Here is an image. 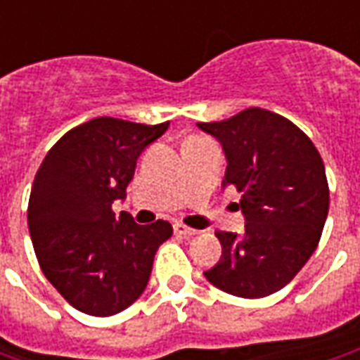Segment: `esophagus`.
<instances>
[{"label": "esophagus", "instance_id": "esophagus-1", "mask_svg": "<svg viewBox=\"0 0 360 360\" xmlns=\"http://www.w3.org/2000/svg\"><path fill=\"white\" fill-rule=\"evenodd\" d=\"M173 229H175V233L183 235V237H193V235L198 233L196 229H191V227L183 226V224H175V226H173Z\"/></svg>", "mask_w": 360, "mask_h": 360}]
</instances>
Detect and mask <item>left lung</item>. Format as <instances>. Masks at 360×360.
<instances>
[{"label":"left lung","instance_id":"1","mask_svg":"<svg viewBox=\"0 0 360 360\" xmlns=\"http://www.w3.org/2000/svg\"><path fill=\"white\" fill-rule=\"evenodd\" d=\"M198 129L221 144V187L241 193L237 208L247 221L241 235L216 233L221 258L204 278L235 297H268L316 250L330 208L324 162L299 127L260 108Z\"/></svg>","mask_w":360,"mask_h":360}]
</instances>
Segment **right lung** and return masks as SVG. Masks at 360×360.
<instances>
[{
  "mask_svg": "<svg viewBox=\"0 0 360 360\" xmlns=\"http://www.w3.org/2000/svg\"><path fill=\"white\" fill-rule=\"evenodd\" d=\"M169 123L96 117L59 139L36 173L28 231L38 264L75 309L111 316L146 289L158 247L173 233L158 219L139 226L111 206L125 200L142 150Z\"/></svg>",
  "mask_w": 360,
  "mask_h": 360,
  "instance_id": "obj_1",
  "label": "right lung"
}]
</instances>
